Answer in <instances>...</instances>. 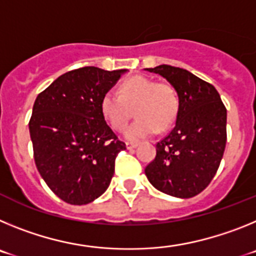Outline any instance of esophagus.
I'll list each match as a JSON object with an SVG mask.
<instances>
[{
	"instance_id": "34e87169",
	"label": "esophagus",
	"mask_w": 256,
	"mask_h": 256,
	"mask_svg": "<svg viewBox=\"0 0 256 256\" xmlns=\"http://www.w3.org/2000/svg\"><path fill=\"white\" fill-rule=\"evenodd\" d=\"M126 148L128 150H130V148H134L136 146H137V142H126Z\"/></svg>"
}]
</instances>
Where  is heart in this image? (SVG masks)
<instances>
[{"instance_id":"heart-1","label":"heart","mask_w":256,"mask_h":256,"mask_svg":"<svg viewBox=\"0 0 256 256\" xmlns=\"http://www.w3.org/2000/svg\"><path fill=\"white\" fill-rule=\"evenodd\" d=\"M178 105L177 92L169 83H158L144 76L126 79L119 86V94L108 91L101 98V112L116 130L126 128L134 108L137 119L126 130L130 140L148 137L158 128L166 130L176 119Z\"/></svg>"}]
</instances>
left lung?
<instances>
[{"instance_id":"obj_1","label":"left lung","mask_w":256,"mask_h":256,"mask_svg":"<svg viewBox=\"0 0 256 256\" xmlns=\"http://www.w3.org/2000/svg\"><path fill=\"white\" fill-rule=\"evenodd\" d=\"M164 76L178 94L177 120L156 144L155 159L144 168L156 190L188 198L204 191L216 176L227 142V108L216 87L188 70L170 65L148 68Z\"/></svg>"}]
</instances>
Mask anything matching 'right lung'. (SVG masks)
Listing matches in <instances>:
<instances>
[{
  "mask_svg": "<svg viewBox=\"0 0 256 256\" xmlns=\"http://www.w3.org/2000/svg\"><path fill=\"white\" fill-rule=\"evenodd\" d=\"M124 72L96 66L70 70L36 98L29 120L36 166L68 204L86 205L102 195L118 154L126 150L101 112V98Z\"/></svg>",
  "mask_w": 256,
  "mask_h": 256,
  "instance_id": "obj_1",
  "label": "right lung"
}]
</instances>
